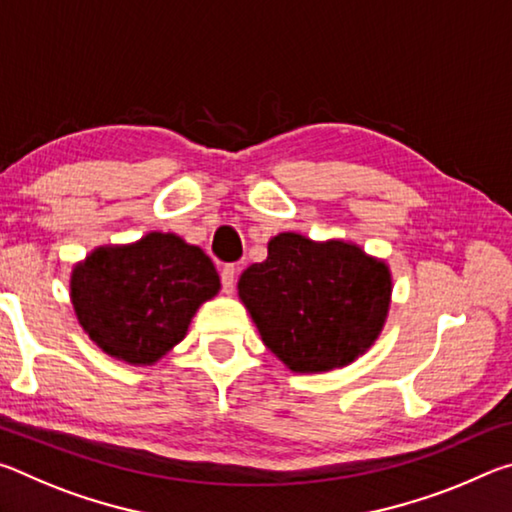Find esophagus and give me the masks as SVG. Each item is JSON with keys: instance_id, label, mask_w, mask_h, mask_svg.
Returning a JSON list of instances; mask_svg holds the SVG:
<instances>
[{"instance_id": "obj_1", "label": "esophagus", "mask_w": 512, "mask_h": 512, "mask_svg": "<svg viewBox=\"0 0 512 512\" xmlns=\"http://www.w3.org/2000/svg\"><path fill=\"white\" fill-rule=\"evenodd\" d=\"M235 266H223L221 271V287L225 293H232V289H235Z\"/></svg>"}]
</instances>
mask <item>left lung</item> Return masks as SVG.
Returning <instances> with one entry per match:
<instances>
[{
  "instance_id": "left-lung-1",
  "label": "left lung",
  "mask_w": 512,
  "mask_h": 512,
  "mask_svg": "<svg viewBox=\"0 0 512 512\" xmlns=\"http://www.w3.org/2000/svg\"><path fill=\"white\" fill-rule=\"evenodd\" d=\"M239 298L259 336L293 372L350 366L381 334L391 307V268L341 239L280 232L268 257L239 277Z\"/></svg>"
}]
</instances>
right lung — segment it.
<instances>
[{
	"mask_svg": "<svg viewBox=\"0 0 512 512\" xmlns=\"http://www.w3.org/2000/svg\"><path fill=\"white\" fill-rule=\"evenodd\" d=\"M219 289L212 259L171 232L99 246L69 280L81 327L103 352L133 366H151L183 341L196 309Z\"/></svg>",
	"mask_w": 512,
	"mask_h": 512,
	"instance_id": "obj_1",
	"label": "right lung"
}]
</instances>
